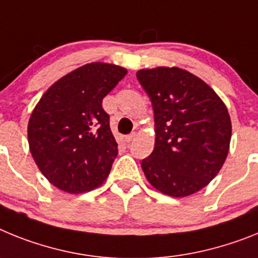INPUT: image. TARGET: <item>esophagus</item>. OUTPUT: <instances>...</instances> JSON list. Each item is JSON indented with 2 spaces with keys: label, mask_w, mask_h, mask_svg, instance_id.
Wrapping results in <instances>:
<instances>
[{
  "label": "esophagus",
  "mask_w": 258,
  "mask_h": 258,
  "mask_svg": "<svg viewBox=\"0 0 258 258\" xmlns=\"http://www.w3.org/2000/svg\"><path fill=\"white\" fill-rule=\"evenodd\" d=\"M135 136H136L135 132H132V134H130V135L124 136V142H126V143H131L132 140L135 139Z\"/></svg>",
  "instance_id": "obj_1"
}]
</instances>
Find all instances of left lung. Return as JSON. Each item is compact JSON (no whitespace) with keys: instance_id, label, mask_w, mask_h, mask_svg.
<instances>
[{"instance_id":"1","label":"left lung","mask_w":258,"mask_h":258,"mask_svg":"<svg viewBox=\"0 0 258 258\" xmlns=\"http://www.w3.org/2000/svg\"><path fill=\"white\" fill-rule=\"evenodd\" d=\"M152 101L154 149L142 169L157 191L185 197L214 179L227 158L231 119L207 83L179 67L136 73Z\"/></svg>"}]
</instances>
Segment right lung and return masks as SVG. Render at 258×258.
Segmentation results:
<instances>
[{
  "mask_svg": "<svg viewBox=\"0 0 258 258\" xmlns=\"http://www.w3.org/2000/svg\"><path fill=\"white\" fill-rule=\"evenodd\" d=\"M124 67L92 62L51 84L28 120V144L51 184L83 194L105 182L118 154L102 98L124 78Z\"/></svg>",
  "mask_w": 258,
  "mask_h": 258,
  "instance_id": "right-lung-1",
  "label": "right lung"
}]
</instances>
